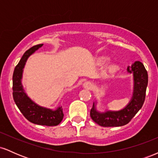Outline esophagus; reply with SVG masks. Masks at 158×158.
Masks as SVG:
<instances>
[{
	"instance_id": "1",
	"label": "esophagus",
	"mask_w": 158,
	"mask_h": 158,
	"mask_svg": "<svg viewBox=\"0 0 158 158\" xmlns=\"http://www.w3.org/2000/svg\"><path fill=\"white\" fill-rule=\"evenodd\" d=\"M92 85L91 82H90V81H85V82H84V84H83V88H92Z\"/></svg>"
}]
</instances>
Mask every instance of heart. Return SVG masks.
I'll return each mask as SVG.
<instances>
[{"mask_svg": "<svg viewBox=\"0 0 158 158\" xmlns=\"http://www.w3.org/2000/svg\"><path fill=\"white\" fill-rule=\"evenodd\" d=\"M110 59L108 57H106V56H101L99 59H97V63L99 65H104L107 64L108 62H109ZM119 70V67L117 66V64H111L107 68V73L111 74L117 72V70Z\"/></svg>", "mask_w": 158, "mask_h": 158, "instance_id": "heart-1", "label": "heart"}]
</instances>
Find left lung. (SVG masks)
<instances>
[{"label": "left lung", "instance_id": "8db88e82", "mask_svg": "<svg viewBox=\"0 0 158 158\" xmlns=\"http://www.w3.org/2000/svg\"><path fill=\"white\" fill-rule=\"evenodd\" d=\"M127 72L133 74L134 87L131 100L126 107L119 110H106L100 112L97 109V102H94L90 110V117L96 123L102 127H118L128 124L142 108L146 98L148 85V73L142 62L136 61L128 66Z\"/></svg>", "mask_w": 158, "mask_h": 158}]
</instances>
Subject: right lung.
Masks as SVG:
<instances>
[{"mask_svg":"<svg viewBox=\"0 0 158 158\" xmlns=\"http://www.w3.org/2000/svg\"><path fill=\"white\" fill-rule=\"evenodd\" d=\"M42 46L38 44L27 50L15 67L12 76V95L20 111L30 122L41 126H54L59 125L64 117L62 107L59 106L53 110L39 106L27 96L22 85L23 68L27 59Z\"/></svg>","mask_w":158,"mask_h":158,"instance_id":"right-lung-1","label":"right lung"}]
</instances>
